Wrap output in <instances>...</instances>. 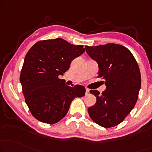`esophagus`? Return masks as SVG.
<instances>
[{"label":"esophagus","mask_w":152,"mask_h":152,"mask_svg":"<svg viewBox=\"0 0 152 152\" xmlns=\"http://www.w3.org/2000/svg\"><path fill=\"white\" fill-rule=\"evenodd\" d=\"M89 93V89H87V88H86V93H85L86 95H87Z\"/></svg>","instance_id":"esophagus-1"}]
</instances>
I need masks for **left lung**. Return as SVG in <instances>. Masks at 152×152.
Instances as JSON below:
<instances>
[{
    "label": "left lung",
    "instance_id": "1",
    "mask_svg": "<svg viewBox=\"0 0 152 152\" xmlns=\"http://www.w3.org/2000/svg\"><path fill=\"white\" fill-rule=\"evenodd\" d=\"M85 50L98 63V77L104 80L106 87L102 94L90 91L96 97V103L88 113L95 123L111 128L121 123L136 104L141 86L139 65L131 52L121 45L86 46Z\"/></svg>",
    "mask_w": 152,
    "mask_h": 152
}]
</instances>
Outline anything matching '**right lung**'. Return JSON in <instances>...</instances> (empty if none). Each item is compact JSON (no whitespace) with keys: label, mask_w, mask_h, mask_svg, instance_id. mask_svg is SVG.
Segmentation results:
<instances>
[{"label":"right lung","mask_w":152,"mask_h":152,"mask_svg":"<svg viewBox=\"0 0 152 152\" xmlns=\"http://www.w3.org/2000/svg\"><path fill=\"white\" fill-rule=\"evenodd\" d=\"M85 51L82 45L75 46L62 38L39 41L31 48L20 81L26 104L35 118L43 123H57L66 115L72 100L85 96V87H69L58 78Z\"/></svg>","instance_id":"add662e5"}]
</instances>
